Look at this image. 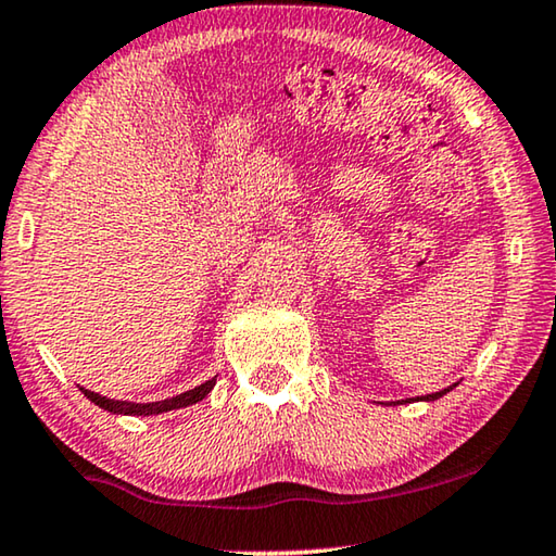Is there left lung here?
I'll use <instances>...</instances> for the list:
<instances>
[{
    "label": "left lung",
    "instance_id": "left-lung-1",
    "mask_svg": "<svg viewBox=\"0 0 556 556\" xmlns=\"http://www.w3.org/2000/svg\"><path fill=\"white\" fill-rule=\"evenodd\" d=\"M440 395H445V391H440V393H428L426 395V401H435V399H440ZM410 401V399H408Z\"/></svg>",
    "mask_w": 556,
    "mask_h": 556
}]
</instances>
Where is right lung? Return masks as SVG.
<instances>
[{
  "label": "right lung",
  "mask_w": 556,
  "mask_h": 556,
  "mask_svg": "<svg viewBox=\"0 0 556 556\" xmlns=\"http://www.w3.org/2000/svg\"><path fill=\"white\" fill-rule=\"evenodd\" d=\"M215 386V378H210V381L195 386L192 391H185L180 395H173V399H165V401H155V403H128V401H113V399H105V395H99L93 391H84V395L91 403L99 405V408L109 410V413H123V416H155V413H167V410H175V408H185V405H192L205 399V395L213 391Z\"/></svg>",
  "instance_id": "add662e5"
}]
</instances>
